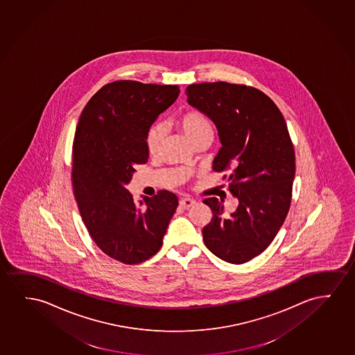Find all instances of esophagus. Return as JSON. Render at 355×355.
Here are the masks:
<instances>
[{
  "label": "esophagus",
  "mask_w": 355,
  "mask_h": 355,
  "mask_svg": "<svg viewBox=\"0 0 355 355\" xmlns=\"http://www.w3.org/2000/svg\"><path fill=\"white\" fill-rule=\"evenodd\" d=\"M195 203V200H191V198H181L180 202H179L181 208H184V209L190 208L191 205H193Z\"/></svg>",
  "instance_id": "1"
}]
</instances>
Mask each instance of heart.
I'll return each mask as SVG.
<instances>
[{"instance_id": "heart-1", "label": "heart", "mask_w": 355, "mask_h": 355, "mask_svg": "<svg viewBox=\"0 0 355 355\" xmlns=\"http://www.w3.org/2000/svg\"><path fill=\"white\" fill-rule=\"evenodd\" d=\"M181 130L185 132L189 140L197 145L202 141H209L213 139V128L209 120L203 113L197 110H190L180 115L176 120ZM164 126L159 123L150 125L146 134V148L150 155H155L159 150L162 141L164 139Z\"/></svg>"}]
</instances>
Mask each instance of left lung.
Instances as JSON below:
<instances>
[{
	"label": "left lung",
	"mask_w": 355,
	"mask_h": 355,
	"mask_svg": "<svg viewBox=\"0 0 355 355\" xmlns=\"http://www.w3.org/2000/svg\"><path fill=\"white\" fill-rule=\"evenodd\" d=\"M187 102L213 120L223 147L213 170L239 200L230 215L216 197L205 198L213 216L202 229L207 248L231 264L263 253L290 210L295 155L285 118L269 96L225 81L192 84Z\"/></svg>",
	"instance_id": "obj_1"
}]
</instances>
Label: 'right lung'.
Instances as JSON below:
<instances>
[{
    "instance_id": "right-lung-1",
    "label": "right lung",
    "mask_w": 355,
    "mask_h": 355,
    "mask_svg": "<svg viewBox=\"0 0 355 355\" xmlns=\"http://www.w3.org/2000/svg\"><path fill=\"white\" fill-rule=\"evenodd\" d=\"M178 85L118 80L101 87L81 112L73 142V190L81 218L103 253L140 264L160 250L178 197L160 190L135 203L126 185L148 159L146 134L173 105Z\"/></svg>"
}]
</instances>
